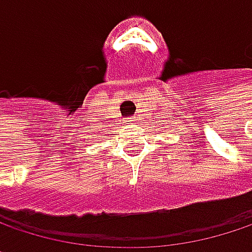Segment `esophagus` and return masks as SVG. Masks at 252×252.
Here are the masks:
<instances>
[{"instance_id":"1","label":"esophagus","mask_w":252,"mask_h":252,"mask_svg":"<svg viewBox=\"0 0 252 252\" xmlns=\"http://www.w3.org/2000/svg\"><path fill=\"white\" fill-rule=\"evenodd\" d=\"M126 123L128 124V126H132V124L135 123V120H134V118H126Z\"/></svg>"}]
</instances>
